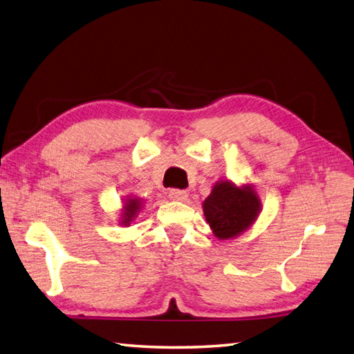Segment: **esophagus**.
Here are the masks:
<instances>
[{
    "instance_id": "1",
    "label": "esophagus",
    "mask_w": 354,
    "mask_h": 354,
    "mask_svg": "<svg viewBox=\"0 0 354 354\" xmlns=\"http://www.w3.org/2000/svg\"><path fill=\"white\" fill-rule=\"evenodd\" d=\"M187 196H189V194H187V192H185V190L171 189V190L169 192V198H170V199H173V201H185V199H187Z\"/></svg>"
}]
</instances>
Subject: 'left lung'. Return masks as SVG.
<instances>
[{
    "instance_id": "1",
    "label": "left lung",
    "mask_w": 354,
    "mask_h": 354,
    "mask_svg": "<svg viewBox=\"0 0 354 354\" xmlns=\"http://www.w3.org/2000/svg\"><path fill=\"white\" fill-rule=\"evenodd\" d=\"M260 212V199L251 187L239 189L230 181L217 183L204 201L205 219L214 236L232 239L243 232Z\"/></svg>"
}]
</instances>
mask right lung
Listing matches in <instances>:
<instances>
[{"label":"right lung","mask_w":354,"mask_h":354,"mask_svg":"<svg viewBox=\"0 0 354 354\" xmlns=\"http://www.w3.org/2000/svg\"><path fill=\"white\" fill-rule=\"evenodd\" d=\"M141 202L140 199H127L126 204H124V209H123V225H129V222L133 219L135 214L140 209Z\"/></svg>","instance_id":"obj_1"}]
</instances>
